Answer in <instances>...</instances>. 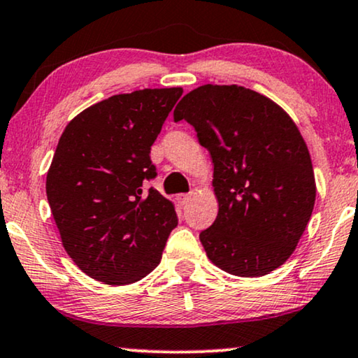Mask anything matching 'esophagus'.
<instances>
[{
	"mask_svg": "<svg viewBox=\"0 0 358 358\" xmlns=\"http://www.w3.org/2000/svg\"><path fill=\"white\" fill-rule=\"evenodd\" d=\"M176 199H178V202H179L180 205H187L189 200H190V195H189V194H179Z\"/></svg>",
	"mask_w": 358,
	"mask_h": 358,
	"instance_id": "obj_1",
	"label": "esophagus"
}]
</instances>
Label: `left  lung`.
Listing matches in <instances>:
<instances>
[{"instance_id": "left-lung-1", "label": "left lung", "mask_w": 358, "mask_h": 358, "mask_svg": "<svg viewBox=\"0 0 358 358\" xmlns=\"http://www.w3.org/2000/svg\"><path fill=\"white\" fill-rule=\"evenodd\" d=\"M187 120L213 163L218 215L200 233L207 257L238 277H262L287 262L316 200L311 156L290 115L238 85L185 94L174 120Z\"/></svg>"}]
</instances>
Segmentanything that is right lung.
Returning <instances> with one entry per match:
<instances>
[{"label": "right lung", "instance_id": "obj_1", "mask_svg": "<svg viewBox=\"0 0 358 358\" xmlns=\"http://www.w3.org/2000/svg\"><path fill=\"white\" fill-rule=\"evenodd\" d=\"M182 87L115 94L65 127L47 173V199L62 244L86 275L130 285L155 271L174 203L145 180L156 176L150 150Z\"/></svg>", "mask_w": 358, "mask_h": 358}]
</instances>
